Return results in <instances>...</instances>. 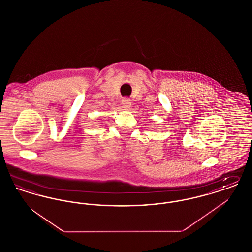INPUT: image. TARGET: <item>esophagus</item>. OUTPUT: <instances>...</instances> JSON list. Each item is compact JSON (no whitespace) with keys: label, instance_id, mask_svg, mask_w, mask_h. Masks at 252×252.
Here are the masks:
<instances>
[{"label":"esophagus","instance_id":"obj_1","mask_svg":"<svg viewBox=\"0 0 252 252\" xmlns=\"http://www.w3.org/2000/svg\"><path fill=\"white\" fill-rule=\"evenodd\" d=\"M122 106H123V108H130V106H131V101H130V99H128V98H124V99L122 100Z\"/></svg>","mask_w":252,"mask_h":252}]
</instances>
